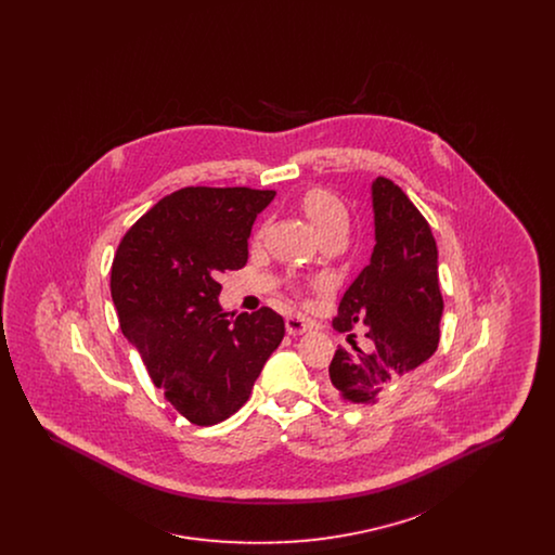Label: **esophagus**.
<instances>
[{
    "mask_svg": "<svg viewBox=\"0 0 555 555\" xmlns=\"http://www.w3.org/2000/svg\"><path fill=\"white\" fill-rule=\"evenodd\" d=\"M285 326H287V333L289 335H304V333H308V331H312V322L310 320H306L304 317H297V314H291L285 320Z\"/></svg>",
    "mask_w": 555,
    "mask_h": 555,
    "instance_id": "1",
    "label": "esophagus"
}]
</instances>
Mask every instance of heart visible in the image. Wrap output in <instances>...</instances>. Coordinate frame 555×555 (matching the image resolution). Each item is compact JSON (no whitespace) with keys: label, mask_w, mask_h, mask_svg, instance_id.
I'll return each mask as SVG.
<instances>
[{"label":"heart","mask_w":555,"mask_h":555,"mask_svg":"<svg viewBox=\"0 0 555 555\" xmlns=\"http://www.w3.org/2000/svg\"><path fill=\"white\" fill-rule=\"evenodd\" d=\"M301 208L310 218V222L314 224L318 233H322L331 227H337V224L347 227V210H345L341 199L326 189H320V186L308 189L301 197Z\"/></svg>","instance_id":"1"}]
</instances>
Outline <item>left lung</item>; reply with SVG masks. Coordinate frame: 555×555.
<instances>
[{
    "instance_id": "obj_1",
    "label": "left lung",
    "mask_w": 555,
    "mask_h": 555,
    "mask_svg": "<svg viewBox=\"0 0 555 555\" xmlns=\"http://www.w3.org/2000/svg\"><path fill=\"white\" fill-rule=\"evenodd\" d=\"M374 249L345 291L337 331L362 324L366 349L339 347L328 366L331 393L344 405H369L397 378L424 364L439 345L443 297L437 243L428 222L399 186L372 181Z\"/></svg>"
}]
</instances>
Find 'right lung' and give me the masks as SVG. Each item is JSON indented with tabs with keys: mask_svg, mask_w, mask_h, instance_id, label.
<instances>
[{
	"mask_svg": "<svg viewBox=\"0 0 555 555\" xmlns=\"http://www.w3.org/2000/svg\"><path fill=\"white\" fill-rule=\"evenodd\" d=\"M276 191L186 186L159 199L118 245L112 299L122 335L189 423L211 426L249 399L285 337L274 310L227 314L220 272L247 262V238Z\"/></svg>",
	"mask_w": 555,
	"mask_h": 555,
	"instance_id": "right-lung-1",
	"label": "right lung"
}]
</instances>
